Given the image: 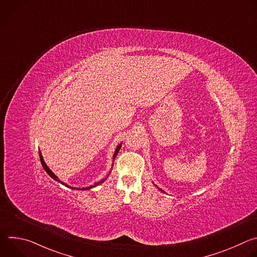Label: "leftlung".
<instances>
[{
    "instance_id": "8db88e82",
    "label": "left lung",
    "mask_w": 257,
    "mask_h": 257,
    "mask_svg": "<svg viewBox=\"0 0 257 257\" xmlns=\"http://www.w3.org/2000/svg\"><path fill=\"white\" fill-rule=\"evenodd\" d=\"M158 188H159V187H158ZM160 190H161V191H163V190H162V189H160ZM163 192H164V191H163Z\"/></svg>"
}]
</instances>
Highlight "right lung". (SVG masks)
<instances>
[{
  "mask_svg": "<svg viewBox=\"0 0 257 257\" xmlns=\"http://www.w3.org/2000/svg\"><path fill=\"white\" fill-rule=\"evenodd\" d=\"M121 144L118 146V148H117V150H116V153L114 154V157H113V160H115V158L117 157V155H118V153H119V151H120V149H121ZM40 159H41V163H42V165H43V167H44V169H45V171L54 179V180H56V181H58V182H60V183H62V184H64V183L63 182H61L59 179H58V177L48 168V166L46 165V163H45V161H44V159H43V156H42V154L40 153ZM103 181V180H102ZM102 181H99V182H96V183H94V185H92V186H90V187H86V188H81L82 190H87V189H90V188H92V187H94V186H97V185H99L100 184V183H102ZM65 186H67L66 184H64ZM67 187H69V186H67Z\"/></svg>",
  "mask_w": 257,
  "mask_h": 257,
  "instance_id": "obj_1",
  "label": "right lung"
}]
</instances>
